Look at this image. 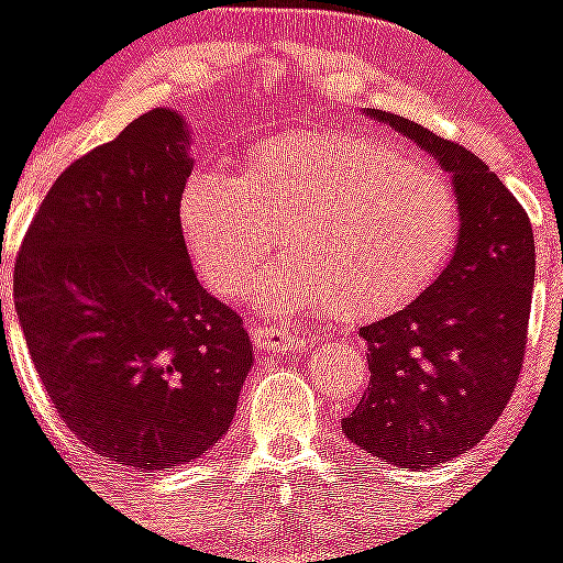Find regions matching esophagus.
<instances>
[{
  "label": "esophagus",
  "mask_w": 563,
  "mask_h": 563,
  "mask_svg": "<svg viewBox=\"0 0 563 563\" xmlns=\"http://www.w3.org/2000/svg\"><path fill=\"white\" fill-rule=\"evenodd\" d=\"M253 343L258 352H301L310 346V338L296 330L273 324H253Z\"/></svg>",
  "instance_id": "obj_1"
}]
</instances>
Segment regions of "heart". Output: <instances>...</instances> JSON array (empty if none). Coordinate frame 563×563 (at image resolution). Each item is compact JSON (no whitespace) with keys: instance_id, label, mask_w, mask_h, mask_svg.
Returning a JSON list of instances; mask_svg holds the SVG:
<instances>
[{"instance_id":"b5f03b06","label":"heart","mask_w":563,"mask_h":563,"mask_svg":"<svg viewBox=\"0 0 563 563\" xmlns=\"http://www.w3.org/2000/svg\"><path fill=\"white\" fill-rule=\"evenodd\" d=\"M180 228L202 282L233 296L276 247L256 292L273 312L386 316L449 258L456 197L440 172L366 134H285L247 152L239 183L197 172Z\"/></svg>"}]
</instances>
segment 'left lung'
<instances>
[{"label":"left lung","mask_w":563,"mask_h":563,"mask_svg":"<svg viewBox=\"0 0 563 563\" xmlns=\"http://www.w3.org/2000/svg\"><path fill=\"white\" fill-rule=\"evenodd\" d=\"M431 152L454 177L460 236L420 296L369 327V389L343 420L389 465L437 467L490 431L521 375L536 278L530 217L474 152L391 112H366Z\"/></svg>","instance_id":"left-lung-1"}]
</instances>
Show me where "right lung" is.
Segmentation results:
<instances>
[{
    "instance_id": "1",
    "label": "right lung",
    "mask_w": 563,
    "mask_h": 563,
    "mask_svg": "<svg viewBox=\"0 0 563 563\" xmlns=\"http://www.w3.org/2000/svg\"><path fill=\"white\" fill-rule=\"evenodd\" d=\"M188 177L180 114H141L64 168L13 267L19 324L58 417L143 474L211 451L253 366L242 318L188 258Z\"/></svg>"
}]
</instances>
